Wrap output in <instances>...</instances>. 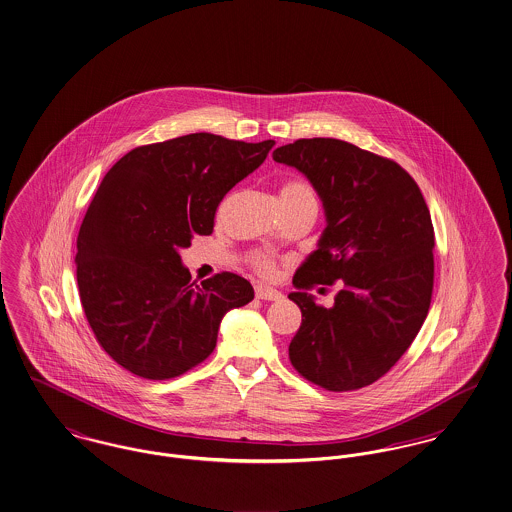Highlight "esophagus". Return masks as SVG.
Masks as SVG:
<instances>
[{
  "instance_id": "1",
  "label": "esophagus",
  "mask_w": 512,
  "mask_h": 512,
  "mask_svg": "<svg viewBox=\"0 0 512 512\" xmlns=\"http://www.w3.org/2000/svg\"><path fill=\"white\" fill-rule=\"evenodd\" d=\"M283 294L279 290L271 289V287H262L258 285L256 287V298L260 300H279Z\"/></svg>"
}]
</instances>
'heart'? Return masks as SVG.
<instances>
[{"label":"heart","mask_w":512,"mask_h":512,"mask_svg":"<svg viewBox=\"0 0 512 512\" xmlns=\"http://www.w3.org/2000/svg\"><path fill=\"white\" fill-rule=\"evenodd\" d=\"M310 195H313L312 187L302 179H290L281 189V199H298V197H310ZM252 264L264 275L273 273L275 269L273 260L267 254H260V252L252 256Z\"/></svg>","instance_id":"1"}]
</instances>
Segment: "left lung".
Segmentation results:
<instances>
[{
	"label": "left lung",
	"instance_id": "obj_1",
	"mask_svg": "<svg viewBox=\"0 0 512 512\" xmlns=\"http://www.w3.org/2000/svg\"><path fill=\"white\" fill-rule=\"evenodd\" d=\"M273 160L310 179L327 220L292 279L302 325L290 363L331 392L369 386L407 352L430 308L434 227L423 193L398 162L331 137L298 139ZM336 280L331 309L305 292Z\"/></svg>",
	"mask_w": 512,
	"mask_h": 512
}]
</instances>
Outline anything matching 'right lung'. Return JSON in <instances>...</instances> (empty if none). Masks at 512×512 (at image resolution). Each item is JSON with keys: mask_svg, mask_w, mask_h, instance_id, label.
<instances>
[{"mask_svg": "<svg viewBox=\"0 0 512 512\" xmlns=\"http://www.w3.org/2000/svg\"><path fill=\"white\" fill-rule=\"evenodd\" d=\"M273 145L181 135L130 151L101 181L78 233L76 277L97 342L130 373L166 380L193 369L214 352L223 315L254 298L229 271L197 285L179 250L212 233L227 191Z\"/></svg>", "mask_w": 512, "mask_h": 512, "instance_id": "obj_1", "label": "right lung"}]
</instances>
